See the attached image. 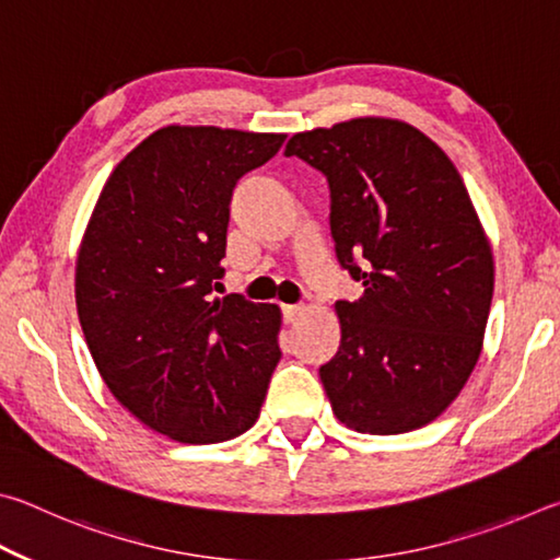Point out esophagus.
Returning a JSON list of instances; mask_svg holds the SVG:
<instances>
[{
  "instance_id": "34e87169",
  "label": "esophagus",
  "mask_w": 560,
  "mask_h": 560,
  "mask_svg": "<svg viewBox=\"0 0 560 560\" xmlns=\"http://www.w3.org/2000/svg\"><path fill=\"white\" fill-rule=\"evenodd\" d=\"M301 314H303V306H281L283 324H293Z\"/></svg>"
}]
</instances>
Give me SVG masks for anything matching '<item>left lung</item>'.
<instances>
[{
    "mask_svg": "<svg viewBox=\"0 0 560 560\" xmlns=\"http://www.w3.org/2000/svg\"><path fill=\"white\" fill-rule=\"evenodd\" d=\"M283 155L324 173L336 259L358 301H338V353L318 368L350 430L400 434L447 410L477 365L494 259L464 179L412 126L355 118L296 132Z\"/></svg>",
    "mask_w": 560,
    "mask_h": 560,
    "instance_id": "8db88e82",
    "label": "left lung"
}]
</instances>
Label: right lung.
Segmentation results:
<instances>
[{"mask_svg": "<svg viewBox=\"0 0 560 560\" xmlns=\"http://www.w3.org/2000/svg\"><path fill=\"white\" fill-rule=\"evenodd\" d=\"M287 136L167 126L120 160L91 214L75 308L113 397L165 438L214 444L257 422L281 360V314L212 299L232 189Z\"/></svg>", "mask_w": 560, "mask_h": 560, "instance_id": "1", "label": "right lung"}]
</instances>
